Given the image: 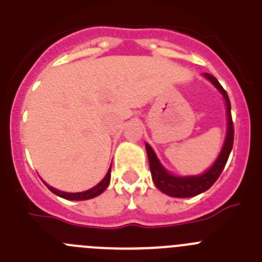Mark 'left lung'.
Wrapping results in <instances>:
<instances>
[{
  "label": "left lung",
  "instance_id": "left-lung-1",
  "mask_svg": "<svg viewBox=\"0 0 262 262\" xmlns=\"http://www.w3.org/2000/svg\"><path fill=\"white\" fill-rule=\"evenodd\" d=\"M205 76L223 94L227 105V117H228V131H227L226 142H224L221 155L217 156L214 165L207 172L201 176H195V177H176V176H172L170 173L166 172L165 169L163 168V165L160 164L159 160H157L156 155L152 151V148L148 144H145L148 154V161H149V168H151L152 180H154L155 185H156L159 190H161L163 193L168 194L170 196L187 198V196L198 195V194L203 193V191L209 190L210 187L219 178L221 173L223 172L227 160H228V156H230L231 151H232L233 134H235V131H233L232 115H231L230 98H228V94H227L226 90L223 89V86L219 84V81L214 76L209 75V73H205Z\"/></svg>",
  "mask_w": 262,
  "mask_h": 262
}]
</instances>
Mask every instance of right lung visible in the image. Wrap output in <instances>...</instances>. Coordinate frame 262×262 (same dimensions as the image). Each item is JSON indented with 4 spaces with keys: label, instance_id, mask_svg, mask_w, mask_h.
Instances as JSON below:
<instances>
[{
    "label": "right lung",
    "instance_id": "right-lung-1",
    "mask_svg": "<svg viewBox=\"0 0 262 262\" xmlns=\"http://www.w3.org/2000/svg\"><path fill=\"white\" fill-rule=\"evenodd\" d=\"M110 176H111V168L108 169L107 174L105 176L102 181L99 182L97 186L92 187L89 190L86 191H82V193H66V191H60L56 190V189H53L52 186H48L47 187L50 189L52 193H55L56 195L61 196V198H66V200H71V201H84V200H90V198H94V196L99 195V194L102 193V191L106 190V187H107L108 182H110Z\"/></svg>",
    "mask_w": 262,
    "mask_h": 262
}]
</instances>
